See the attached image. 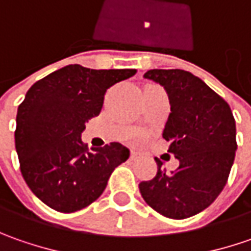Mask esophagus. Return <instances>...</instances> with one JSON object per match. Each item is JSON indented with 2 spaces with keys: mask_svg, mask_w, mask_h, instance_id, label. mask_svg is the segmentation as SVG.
Listing matches in <instances>:
<instances>
[{
  "mask_svg": "<svg viewBox=\"0 0 251 251\" xmlns=\"http://www.w3.org/2000/svg\"><path fill=\"white\" fill-rule=\"evenodd\" d=\"M138 158H140V153H138V152H135V151H131L130 159L135 160V159H138Z\"/></svg>",
  "mask_w": 251,
  "mask_h": 251,
  "instance_id": "esophagus-1",
  "label": "esophagus"
}]
</instances>
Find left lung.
<instances>
[{
    "mask_svg": "<svg viewBox=\"0 0 251 251\" xmlns=\"http://www.w3.org/2000/svg\"><path fill=\"white\" fill-rule=\"evenodd\" d=\"M144 78L168 93L170 114L163 138L178 168L166 173L155 158L158 173L141 181V196L163 217H193L209 207L226 184L237 150L233 114L226 101L188 71L150 70Z\"/></svg>",
    "mask_w": 251,
    "mask_h": 251,
    "instance_id": "1",
    "label": "left lung"
}]
</instances>
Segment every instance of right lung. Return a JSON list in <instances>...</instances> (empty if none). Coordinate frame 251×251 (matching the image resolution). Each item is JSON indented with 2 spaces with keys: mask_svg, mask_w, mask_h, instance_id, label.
<instances>
[{
  "mask_svg": "<svg viewBox=\"0 0 251 251\" xmlns=\"http://www.w3.org/2000/svg\"><path fill=\"white\" fill-rule=\"evenodd\" d=\"M135 73L71 64L27 91L18 107L15 148L26 184L46 205L65 214L88 207L128 159L130 151L119 142L91 152L81 134L99 116L106 91Z\"/></svg>",
  "mask_w": 251,
  "mask_h": 251,
  "instance_id": "1",
  "label": "right lung"
}]
</instances>
